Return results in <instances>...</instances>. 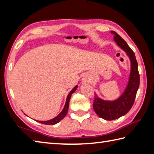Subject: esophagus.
Masks as SVG:
<instances>
[{"label": "esophagus", "instance_id": "obj_1", "mask_svg": "<svg viewBox=\"0 0 154 154\" xmlns=\"http://www.w3.org/2000/svg\"><path fill=\"white\" fill-rule=\"evenodd\" d=\"M83 83H89V81L87 79H86V78H85V79H83Z\"/></svg>", "mask_w": 154, "mask_h": 154}]
</instances>
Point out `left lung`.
<instances>
[{
    "label": "left lung",
    "mask_w": 154,
    "mask_h": 154,
    "mask_svg": "<svg viewBox=\"0 0 154 154\" xmlns=\"http://www.w3.org/2000/svg\"><path fill=\"white\" fill-rule=\"evenodd\" d=\"M116 44L126 52L131 61V73L126 89L119 99L114 101H105L94 94L93 109L99 116L106 120H112L122 116L131 109L135 101L137 91L140 85V74L138 62L135 54L124 39L116 32H111Z\"/></svg>",
    "instance_id": "obj_1"
}]
</instances>
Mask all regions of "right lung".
Instances as JSON below:
<instances>
[{
  "instance_id": "obj_1",
  "label": "right lung",
  "mask_w": 154,
  "mask_h": 154,
  "mask_svg": "<svg viewBox=\"0 0 154 154\" xmlns=\"http://www.w3.org/2000/svg\"><path fill=\"white\" fill-rule=\"evenodd\" d=\"M77 89V85L75 86L73 88V89L71 91V92L69 93L68 96L67 97L66 103H65L63 109L62 110V111L60 112V114H59V115H57L56 117H55L54 119L50 120H48V121H38V122L43 124H46V125H54V124L58 123L60 120L63 119L67 113V110H68V109H69V100H70V99H71V94H73L75 91H76Z\"/></svg>"
}]
</instances>
